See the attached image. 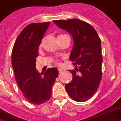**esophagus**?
Wrapping results in <instances>:
<instances>
[{"mask_svg": "<svg viewBox=\"0 0 121 121\" xmlns=\"http://www.w3.org/2000/svg\"><path fill=\"white\" fill-rule=\"evenodd\" d=\"M62 71H63V70H62L61 69H58V72H59V73H61Z\"/></svg>", "mask_w": 121, "mask_h": 121, "instance_id": "esophagus-1", "label": "esophagus"}]
</instances>
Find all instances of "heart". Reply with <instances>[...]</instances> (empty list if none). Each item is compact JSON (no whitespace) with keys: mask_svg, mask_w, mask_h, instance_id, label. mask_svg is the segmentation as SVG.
<instances>
[{"mask_svg":"<svg viewBox=\"0 0 121 121\" xmlns=\"http://www.w3.org/2000/svg\"><path fill=\"white\" fill-rule=\"evenodd\" d=\"M60 35H59V36H60ZM56 63L57 65H60V62L58 61H56Z\"/></svg>","mask_w":121,"mask_h":121,"instance_id":"heart-1","label":"heart"}]
</instances>
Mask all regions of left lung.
Segmentation results:
<instances>
[{
	"label": "left lung",
	"instance_id": "obj_1",
	"mask_svg": "<svg viewBox=\"0 0 121 121\" xmlns=\"http://www.w3.org/2000/svg\"><path fill=\"white\" fill-rule=\"evenodd\" d=\"M54 22L69 32L74 39L70 60L76 69L70 71L73 80L65 85L66 91L74 100L87 101L96 93L101 81V40L95 28L81 20H54Z\"/></svg>",
	"mask_w": 121,
	"mask_h": 121
}]
</instances>
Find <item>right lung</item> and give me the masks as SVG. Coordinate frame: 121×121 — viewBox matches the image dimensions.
<instances>
[{
	"label": "right lung",
	"mask_w": 121,
	"mask_h": 121,
	"mask_svg": "<svg viewBox=\"0 0 121 121\" xmlns=\"http://www.w3.org/2000/svg\"><path fill=\"white\" fill-rule=\"evenodd\" d=\"M50 22L28 25L18 35L13 47L12 63L19 88L25 99L34 105L47 102L58 76V69L48 68L39 73L35 68L38 48Z\"/></svg>",
	"instance_id": "1"
}]
</instances>
